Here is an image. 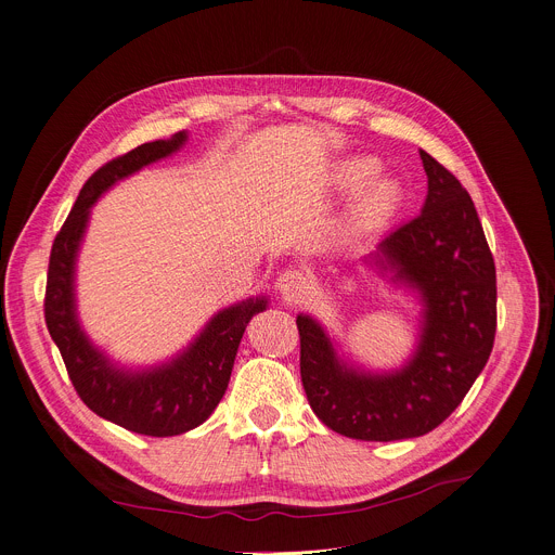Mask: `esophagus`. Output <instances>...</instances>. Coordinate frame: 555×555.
Here are the masks:
<instances>
[{
  "label": "esophagus",
  "mask_w": 555,
  "mask_h": 555,
  "mask_svg": "<svg viewBox=\"0 0 555 555\" xmlns=\"http://www.w3.org/2000/svg\"><path fill=\"white\" fill-rule=\"evenodd\" d=\"M310 287H312V279L304 270H285L276 279V289L287 300H298L300 296H306L310 292Z\"/></svg>",
  "instance_id": "1"
}]
</instances>
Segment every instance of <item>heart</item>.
Here are the masks:
<instances>
[{
  "instance_id": "b5f03b06",
  "label": "heart",
  "mask_w": 555,
  "mask_h": 555,
  "mask_svg": "<svg viewBox=\"0 0 555 555\" xmlns=\"http://www.w3.org/2000/svg\"><path fill=\"white\" fill-rule=\"evenodd\" d=\"M378 162L367 155H351L334 166V183L343 192H357L354 219L363 225L383 223L398 206L400 185L389 177H374L378 172Z\"/></svg>"
}]
</instances>
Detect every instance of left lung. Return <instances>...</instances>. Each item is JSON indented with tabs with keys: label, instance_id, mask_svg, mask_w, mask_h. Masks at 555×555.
Returning a JSON list of instances; mask_svg holds the SVG:
<instances>
[{
	"label": "left lung",
	"instance_id": "left-lung-1",
	"mask_svg": "<svg viewBox=\"0 0 555 555\" xmlns=\"http://www.w3.org/2000/svg\"><path fill=\"white\" fill-rule=\"evenodd\" d=\"M427 198L365 259L414 289L423 304L412 359L393 372L347 365L310 314H298L300 380L312 412L357 440L425 436L456 410L489 361L495 338V266L469 192L421 150Z\"/></svg>",
	"mask_w": 555,
	"mask_h": 555
}]
</instances>
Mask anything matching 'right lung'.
Instances as JSON below:
<instances>
[{
	"label": "right lung",
	"mask_w": 555,
	"mask_h": 555,
	"mask_svg": "<svg viewBox=\"0 0 555 555\" xmlns=\"http://www.w3.org/2000/svg\"><path fill=\"white\" fill-rule=\"evenodd\" d=\"M185 139V132H177L172 139L141 143L83 183L50 249L43 300L46 327L60 347L73 387L86 408L128 431L157 438L185 434L217 410L243 332L251 317L268 308V298H247L217 312L172 361L132 372L117 367L81 330L75 306V263L94 201L143 166L177 153Z\"/></svg>",
	"instance_id": "add662e5"
}]
</instances>
